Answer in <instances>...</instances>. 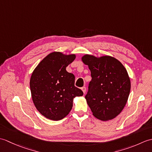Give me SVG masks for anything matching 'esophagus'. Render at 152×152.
Here are the masks:
<instances>
[{
    "mask_svg": "<svg viewBox=\"0 0 152 152\" xmlns=\"http://www.w3.org/2000/svg\"><path fill=\"white\" fill-rule=\"evenodd\" d=\"M82 90L83 93L85 94V93H86V87H82Z\"/></svg>",
    "mask_w": 152,
    "mask_h": 152,
    "instance_id": "obj_1",
    "label": "esophagus"
}]
</instances>
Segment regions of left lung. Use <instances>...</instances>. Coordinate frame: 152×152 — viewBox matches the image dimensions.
Returning a JSON list of instances; mask_svg holds the SVG:
<instances>
[{"label":"left lung","instance_id":"left-lung-1","mask_svg":"<svg viewBox=\"0 0 152 152\" xmlns=\"http://www.w3.org/2000/svg\"><path fill=\"white\" fill-rule=\"evenodd\" d=\"M82 60L91 70L92 79L85 98L93 115L102 121L115 118L125 107L130 93L127 70L110 56L85 55Z\"/></svg>","mask_w":152,"mask_h":152}]
</instances>
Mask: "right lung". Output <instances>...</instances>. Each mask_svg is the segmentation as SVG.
Listing matches in <instances>:
<instances>
[{"mask_svg":"<svg viewBox=\"0 0 152 152\" xmlns=\"http://www.w3.org/2000/svg\"><path fill=\"white\" fill-rule=\"evenodd\" d=\"M76 56L53 52L38 64L32 74L30 88L34 106L42 115L58 121L69 114L73 99L82 96L81 89L74 86L75 76L66 67Z\"/></svg>","mask_w":152,"mask_h":152,"instance_id":"obj_1","label":"right lung"}]
</instances>
